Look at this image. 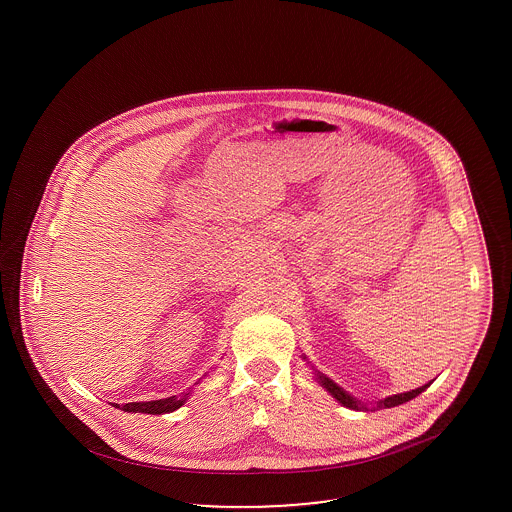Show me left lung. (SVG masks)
<instances>
[{"mask_svg":"<svg viewBox=\"0 0 512 512\" xmlns=\"http://www.w3.org/2000/svg\"><path fill=\"white\" fill-rule=\"evenodd\" d=\"M318 380H320V384L326 388V390L330 391L338 401H340L343 407H347V409H355V411H363L366 409V405H361L359 401H355L351 395H347L345 391L341 390L340 386H336L332 380H328L326 376H318ZM432 384V382H430ZM430 384H426V386H422V388H416L413 391H407V393H399V395H391V397H386V399H382V401H378V405L376 407H386V409H391V407H397V405H401V403H407V401H411L414 399L418 393H422V391L426 390Z\"/></svg>","mask_w":512,"mask_h":512,"instance_id":"8db88e82","label":"left lung"}]
</instances>
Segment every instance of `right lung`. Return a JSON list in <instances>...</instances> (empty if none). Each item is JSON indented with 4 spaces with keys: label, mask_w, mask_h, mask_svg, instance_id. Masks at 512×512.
Wrapping results in <instances>:
<instances>
[{
    "label": "right lung",
    "mask_w": 512,
    "mask_h": 512,
    "mask_svg": "<svg viewBox=\"0 0 512 512\" xmlns=\"http://www.w3.org/2000/svg\"><path fill=\"white\" fill-rule=\"evenodd\" d=\"M188 395H190V391H184V393H180V395H172V397H167V399H159V401L126 403V405H122V407H119V405H115V407H119V409L126 411V413H172V411H176L178 407H182V405H184V401L188 399Z\"/></svg>",
    "instance_id": "1"
}]
</instances>
